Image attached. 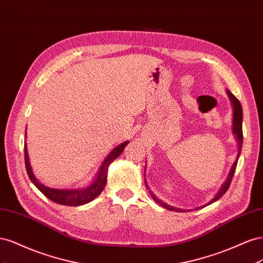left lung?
Returning <instances> with one entry per match:
<instances>
[{
    "label": "left lung",
    "mask_w": 263,
    "mask_h": 263,
    "mask_svg": "<svg viewBox=\"0 0 263 263\" xmlns=\"http://www.w3.org/2000/svg\"><path fill=\"white\" fill-rule=\"evenodd\" d=\"M227 94H228V97L230 98V100H232V103H233V105H234V134L236 135V137H237L238 145H239L238 147H239V148H238L237 159H236V161L234 162V164H233V166H232V169H230V172H229V174H228L226 182L224 183V184L221 185V187H220V190H219V192L216 194V196H215V197L213 198V200H212L209 204H206V205H210V204H212V203H214V202H216L217 200H219V198L227 192V190L229 189V185H230V183H232L233 177H234V174H235L238 159H239V156H240V153H241V148H242V138H243V136H242V107H241V104H240L239 100H238L232 92L227 91ZM150 193H151V192H150ZM151 196H153V198H154V200H155L158 204L162 205L164 209L169 210V211H174V212H182V210L174 209V208H172V206H169L168 204H164V203L161 202L160 200H158V198H157L153 193H151ZM202 208H204V206H202ZM198 209H201V208H198ZM183 212H184V211H183Z\"/></svg>",
    "instance_id": "obj_1"
}]
</instances>
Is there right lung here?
Returning a JSON list of instances; mask_svg holds the SVG:
<instances>
[{"instance_id":"right-lung-1","label":"right lung","mask_w":263,"mask_h":263,"mask_svg":"<svg viewBox=\"0 0 263 263\" xmlns=\"http://www.w3.org/2000/svg\"><path fill=\"white\" fill-rule=\"evenodd\" d=\"M128 144V141L123 142L122 145L117 146L114 148L108 157L104 160V162L102 163L101 168L99 170V173L97 174V178H95L94 182L89 186H86L81 190H55V189H49L47 186H44L43 184L39 183L36 178L34 177L33 171H31L29 160H28V154H27V148L26 144L24 145V149H25V165H26V171L30 181L34 183L36 187L41 191V192L46 196L48 197L49 200L52 202L60 204V205H66V206H80L83 204L89 203L93 201L95 197L99 196L103 189L106 185V181H107V170H108V165L112 163L115 159L121 155L125 147Z\"/></svg>"}]
</instances>
